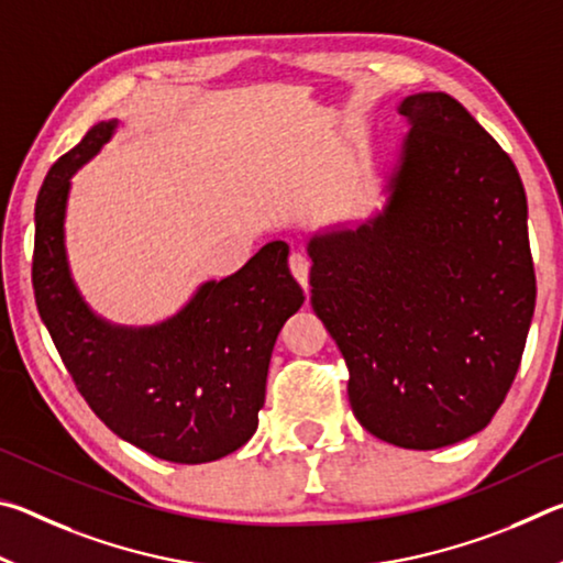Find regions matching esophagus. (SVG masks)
Wrapping results in <instances>:
<instances>
[{
	"label": "esophagus",
	"instance_id": "obj_1",
	"mask_svg": "<svg viewBox=\"0 0 563 563\" xmlns=\"http://www.w3.org/2000/svg\"><path fill=\"white\" fill-rule=\"evenodd\" d=\"M290 273L292 278L302 285V290L310 288V261L305 253H292L290 255Z\"/></svg>",
	"mask_w": 563,
	"mask_h": 563
}]
</instances>
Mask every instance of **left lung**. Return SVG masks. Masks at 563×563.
Returning a JSON list of instances; mask_svg holds the SVG:
<instances>
[{
	"label": "left lung",
	"mask_w": 563,
	"mask_h": 563,
	"mask_svg": "<svg viewBox=\"0 0 563 563\" xmlns=\"http://www.w3.org/2000/svg\"><path fill=\"white\" fill-rule=\"evenodd\" d=\"M409 123L383 213L308 241L312 310L347 362L352 412L405 450L492 422L517 377L537 278L519 170L444 91Z\"/></svg>",
	"instance_id": "1"
}]
</instances>
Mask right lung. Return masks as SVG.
Segmentation results:
<instances>
[{"label": "right lung", "instance_id": "add662e5", "mask_svg": "<svg viewBox=\"0 0 563 563\" xmlns=\"http://www.w3.org/2000/svg\"><path fill=\"white\" fill-rule=\"evenodd\" d=\"M117 123L91 126L44 178L34 211L36 308L76 389L113 434L166 462L221 460L258 430L273 345L305 295L288 271V245L273 241L238 273L203 283L164 322L129 328L99 318L71 278L64 218L71 176Z\"/></svg>", "mask_w": 563, "mask_h": 563}]
</instances>
